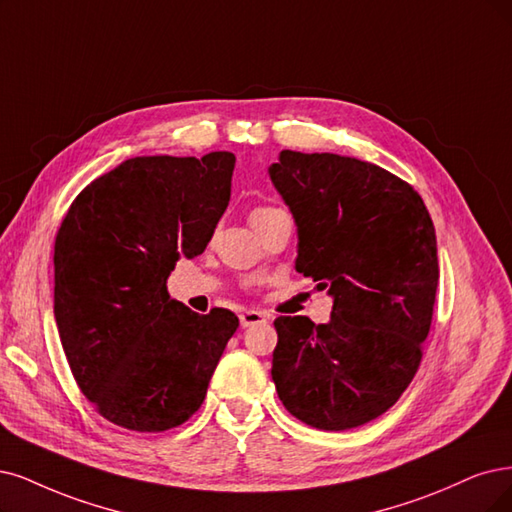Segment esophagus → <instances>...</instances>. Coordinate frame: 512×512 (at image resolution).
Here are the masks:
<instances>
[{"label":"esophagus","mask_w":512,"mask_h":512,"mask_svg":"<svg viewBox=\"0 0 512 512\" xmlns=\"http://www.w3.org/2000/svg\"><path fill=\"white\" fill-rule=\"evenodd\" d=\"M268 316L263 312H257V310H244L240 314V325L242 327H253V325H259V323H266Z\"/></svg>","instance_id":"esophagus-1"}]
</instances>
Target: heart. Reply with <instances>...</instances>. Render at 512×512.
Returning <instances> with one entry per match:
<instances>
[{
    "label": "heart",
    "mask_w": 512,
    "mask_h": 512,
    "mask_svg": "<svg viewBox=\"0 0 512 512\" xmlns=\"http://www.w3.org/2000/svg\"><path fill=\"white\" fill-rule=\"evenodd\" d=\"M268 211H274V208H268V206H263V208H255L253 215H259V213H268ZM253 215H251V217H253Z\"/></svg>",
    "instance_id": "obj_1"
}]
</instances>
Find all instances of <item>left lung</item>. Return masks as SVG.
Instances as JSON below:
<instances>
[{
  "instance_id": "obj_1",
  "label": "left lung",
  "mask_w": 512,
  "mask_h": 512,
  "mask_svg": "<svg viewBox=\"0 0 512 512\" xmlns=\"http://www.w3.org/2000/svg\"><path fill=\"white\" fill-rule=\"evenodd\" d=\"M268 173L297 225L295 270L333 297L325 325L274 320L278 399L312 428L363 426L422 361L439 282L428 208L403 179L348 156L282 149Z\"/></svg>"
}]
</instances>
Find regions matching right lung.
Listing matches in <instances>:
<instances>
[{
	"label": "right lung",
	"instance_id": "right-lung-1",
	"mask_svg": "<svg viewBox=\"0 0 512 512\" xmlns=\"http://www.w3.org/2000/svg\"><path fill=\"white\" fill-rule=\"evenodd\" d=\"M236 156H139L86 185L54 242V318L71 373L105 420L137 432L200 409L238 329L225 308L170 299L181 257L200 255L225 213Z\"/></svg>",
	"mask_w": 512,
	"mask_h": 512
}]
</instances>
